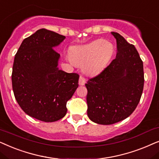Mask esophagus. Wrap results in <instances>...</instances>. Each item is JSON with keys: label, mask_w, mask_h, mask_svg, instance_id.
I'll return each instance as SVG.
<instances>
[{"label": "esophagus", "mask_w": 159, "mask_h": 159, "mask_svg": "<svg viewBox=\"0 0 159 159\" xmlns=\"http://www.w3.org/2000/svg\"><path fill=\"white\" fill-rule=\"evenodd\" d=\"M86 83V78L83 77V76L81 75L79 77V84L80 85H84Z\"/></svg>", "instance_id": "obj_1"}]
</instances>
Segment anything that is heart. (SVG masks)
Listing matches in <instances>:
<instances>
[{"label":"heart","instance_id":"1","mask_svg":"<svg viewBox=\"0 0 159 159\" xmlns=\"http://www.w3.org/2000/svg\"><path fill=\"white\" fill-rule=\"evenodd\" d=\"M114 53L113 44L104 39H97L85 46L74 48L70 60L76 65H84V72L96 75L108 65Z\"/></svg>","mask_w":159,"mask_h":159}]
</instances>
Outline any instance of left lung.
Here are the masks:
<instances>
[{
    "mask_svg": "<svg viewBox=\"0 0 159 159\" xmlns=\"http://www.w3.org/2000/svg\"><path fill=\"white\" fill-rule=\"evenodd\" d=\"M112 34L116 39V58L85 84L89 118L104 125L119 122L134 112L145 81L143 62L134 46L118 33Z\"/></svg>",
    "mask_w": 159,
    "mask_h": 159,
    "instance_id": "8db88e82",
    "label": "left lung"
}]
</instances>
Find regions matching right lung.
<instances>
[{
	"label": "right lung",
	"instance_id": "right-lung-1",
	"mask_svg": "<svg viewBox=\"0 0 159 159\" xmlns=\"http://www.w3.org/2000/svg\"><path fill=\"white\" fill-rule=\"evenodd\" d=\"M65 39L40 29L24 39L14 57L11 81L16 100L25 113L44 122L66 115L67 102L78 86V73L57 67L60 55L54 47Z\"/></svg>",
	"mask_w": 159,
	"mask_h": 159
}]
</instances>
